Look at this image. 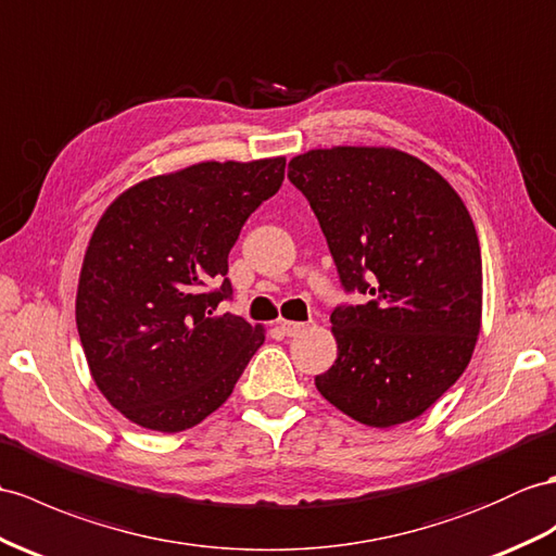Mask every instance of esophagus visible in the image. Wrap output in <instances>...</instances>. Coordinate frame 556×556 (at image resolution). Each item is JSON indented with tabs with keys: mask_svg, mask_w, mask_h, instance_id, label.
Instances as JSON below:
<instances>
[{
	"mask_svg": "<svg viewBox=\"0 0 556 556\" xmlns=\"http://www.w3.org/2000/svg\"><path fill=\"white\" fill-rule=\"evenodd\" d=\"M278 328L282 330V334H286V337H294V334H300V332L304 330V323H296V320H280V323H278Z\"/></svg>",
	"mask_w": 556,
	"mask_h": 556,
	"instance_id": "34e87169",
	"label": "esophagus"
}]
</instances>
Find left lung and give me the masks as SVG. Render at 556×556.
Instances as JSON below:
<instances>
[{
  "label": "left lung",
  "instance_id": "left-lung-1",
  "mask_svg": "<svg viewBox=\"0 0 556 556\" xmlns=\"http://www.w3.org/2000/svg\"><path fill=\"white\" fill-rule=\"evenodd\" d=\"M346 294L337 361L316 375L334 408L368 427L422 415L465 372L481 328V248L439 172L394 148L340 146L290 160Z\"/></svg>",
  "mask_w": 556,
  "mask_h": 556
}]
</instances>
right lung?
I'll return each instance as SVG.
<instances>
[{
    "mask_svg": "<svg viewBox=\"0 0 556 556\" xmlns=\"http://www.w3.org/2000/svg\"><path fill=\"white\" fill-rule=\"evenodd\" d=\"M286 179V157L200 162L122 193L93 228L77 332L93 382L139 427L191 429L231 396L264 330L226 278L240 228Z\"/></svg>",
    "mask_w": 556,
    "mask_h": 556,
    "instance_id": "obj_1",
    "label": "right lung"
}]
</instances>
